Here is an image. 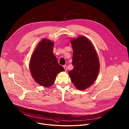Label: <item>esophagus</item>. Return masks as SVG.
<instances>
[{
	"mask_svg": "<svg viewBox=\"0 0 129 129\" xmlns=\"http://www.w3.org/2000/svg\"><path fill=\"white\" fill-rule=\"evenodd\" d=\"M63 67H64V68L65 70L66 71H67V66H66V65H64Z\"/></svg>",
	"mask_w": 129,
	"mask_h": 129,
	"instance_id": "esophagus-1",
	"label": "esophagus"
}]
</instances>
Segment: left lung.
<instances>
[{
	"label": "left lung",
	"instance_id": "1",
	"mask_svg": "<svg viewBox=\"0 0 129 129\" xmlns=\"http://www.w3.org/2000/svg\"><path fill=\"white\" fill-rule=\"evenodd\" d=\"M71 43L74 68L69 71V75L77 89L84 90L98 77L100 68L99 57L93 44L84 36L71 39Z\"/></svg>",
	"mask_w": 129,
	"mask_h": 129
}]
</instances>
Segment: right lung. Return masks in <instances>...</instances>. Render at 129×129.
<instances>
[{
    "mask_svg": "<svg viewBox=\"0 0 129 129\" xmlns=\"http://www.w3.org/2000/svg\"><path fill=\"white\" fill-rule=\"evenodd\" d=\"M54 45L53 41L42 39L34 51L29 62L33 78L39 85L46 87L52 86L58 74L64 71L53 54Z\"/></svg>",
    "mask_w": 129,
    "mask_h": 129,
    "instance_id": "obj_1",
    "label": "right lung"
}]
</instances>
